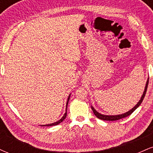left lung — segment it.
<instances>
[{
  "mask_svg": "<svg viewBox=\"0 0 153 153\" xmlns=\"http://www.w3.org/2000/svg\"><path fill=\"white\" fill-rule=\"evenodd\" d=\"M148 82H149V78H148V79H147L146 84H145V90H144V92H143V95H142L141 98H140V101H138L137 103V104L135 105V106L133 107L131 109L128 111L126 112V113L122 114H118V115H105V114H102L99 113V112H98L95 109L94 107L91 106V108H92L93 112H94L95 116H96L97 118L101 119V120H105V121H116V120H119V119H121L122 118H124V117H128V116L130 115L131 113H133V111H134L135 109H137V108L140 106V105L141 104L142 102H143L144 98H145V94H146L147 85H148Z\"/></svg>",
  "mask_w": 153,
  "mask_h": 153,
  "instance_id": "1",
  "label": "left lung"
}]
</instances>
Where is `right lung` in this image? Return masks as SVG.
I'll return each mask as SVG.
<instances>
[{"mask_svg":"<svg viewBox=\"0 0 153 153\" xmlns=\"http://www.w3.org/2000/svg\"><path fill=\"white\" fill-rule=\"evenodd\" d=\"M71 94H70L69 96H68V101H67V103H66V110H65L66 111H65V113L64 114V115H63V117H62V118H61L60 119H59V120L57 121V122H54V123H52V124H45V125H41V126H42V127H51V126H55V125H57V124H60L61 122H63V121H64V119H65V118H66V117H67V108H68V102H69L70 98H71Z\"/></svg>","mask_w":153,"mask_h":153,"instance_id":"right-lung-1","label":"right lung"}]
</instances>
